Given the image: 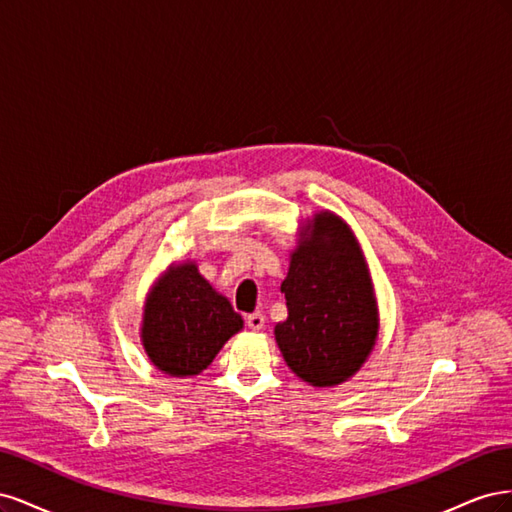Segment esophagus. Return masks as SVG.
Segmentation results:
<instances>
[{
  "instance_id": "obj_1",
  "label": "esophagus",
  "mask_w": 512,
  "mask_h": 512,
  "mask_svg": "<svg viewBox=\"0 0 512 512\" xmlns=\"http://www.w3.org/2000/svg\"><path fill=\"white\" fill-rule=\"evenodd\" d=\"M247 327H250L252 331H260L262 327H265V316H262L260 312H254L247 316Z\"/></svg>"
}]
</instances>
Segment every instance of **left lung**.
<instances>
[{"mask_svg": "<svg viewBox=\"0 0 512 512\" xmlns=\"http://www.w3.org/2000/svg\"><path fill=\"white\" fill-rule=\"evenodd\" d=\"M288 318L275 324L286 365L312 386H335L367 361L378 337V303L350 226L320 211L299 230L282 282Z\"/></svg>", "mask_w": 512, "mask_h": 512, "instance_id": "obj_1", "label": "left lung"}]
</instances>
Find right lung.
<instances>
[{"label": "right lung", "instance_id": "right-lung-1", "mask_svg": "<svg viewBox=\"0 0 512 512\" xmlns=\"http://www.w3.org/2000/svg\"><path fill=\"white\" fill-rule=\"evenodd\" d=\"M243 318L215 290L194 262H179L151 288L145 301L141 339L149 361L173 378L207 369Z\"/></svg>", "mask_w": 512, "mask_h": 512}]
</instances>
